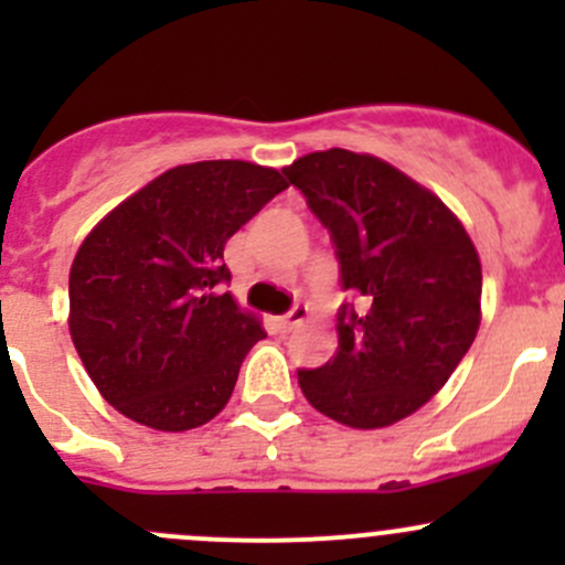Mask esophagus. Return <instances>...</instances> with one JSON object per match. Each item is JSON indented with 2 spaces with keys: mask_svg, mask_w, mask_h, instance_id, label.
Instances as JSON below:
<instances>
[{
  "mask_svg": "<svg viewBox=\"0 0 565 565\" xmlns=\"http://www.w3.org/2000/svg\"><path fill=\"white\" fill-rule=\"evenodd\" d=\"M306 317H309V306H300V303L292 306V309H289L287 315L281 317V328L284 330H295L300 322H303Z\"/></svg>",
  "mask_w": 565,
  "mask_h": 565,
  "instance_id": "esophagus-1",
  "label": "esophagus"
}]
</instances>
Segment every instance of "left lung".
Masks as SVG:
<instances>
[{"instance_id":"8db88e82","label":"left lung","mask_w":565,"mask_h":565,"mask_svg":"<svg viewBox=\"0 0 565 565\" xmlns=\"http://www.w3.org/2000/svg\"><path fill=\"white\" fill-rule=\"evenodd\" d=\"M330 232L341 287L339 350L300 369L311 407L352 429H383L424 407L481 324V259L461 221L391 163L350 150L284 169Z\"/></svg>"}]
</instances>
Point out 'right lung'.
<instances>
[{
  "label": "right lung",
  "mask_w": 565,
  "mask_h": 565,
  "mask_svg": "<svg viewBox=\"0 0 565 565\" xmlns=\"http://www.w3.org/2000/svg\"><path fill=\"white\" fill-rule=\"evenodd\" d=\"M281 172L248 161L174 167L125 199L71 267V339L95 388L158 431L213 420L262 322L224 292V246L276 193Z\"/></svg>",
  "instance_id": "obj_1"
}]
</instances>
